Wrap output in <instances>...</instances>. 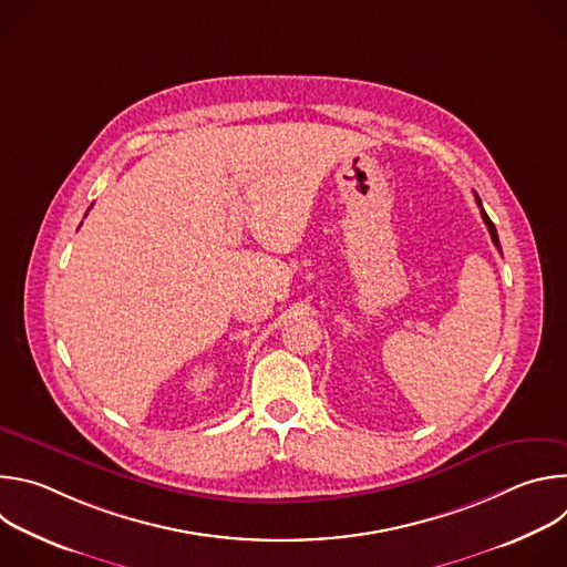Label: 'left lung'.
I'll use <instances>...</instances> for the list:
<instances>
[{"label": "left lung", "mask_w": 567, "mask_h": 567, "mask_svg": "<svg viewBox=\"0 0 567 567\" xmlns=\"http://www.w3.org/2000/svg\"><path fill=\"white\" fill-rule=\"evenodd\" d=\"M475 202H477V206H480V213H482V219H484V224H487V228H489V235H492V239H494V245H496V249L501 251V241H498V233H496V226H494V221L489 219V215L484 213V208H482V204H480V197L475 195ZM503 254V251H501Z\"/></svg>", "instance_id": "obj_1"}]
</instances>
